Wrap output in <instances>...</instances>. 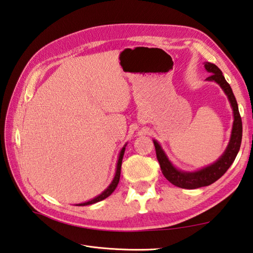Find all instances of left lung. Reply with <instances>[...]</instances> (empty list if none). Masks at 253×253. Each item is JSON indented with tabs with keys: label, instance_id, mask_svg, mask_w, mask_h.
Returning <instances> with one entry per match:
<instances>
[{
	"label": "left lung",
	"instance_id": "obj_1",
	"mask_svg": "<svg viewBox=\"0 0 253 253\" xmlns=\"http://www.w3.org/2000/svg\"><path fill=\"white\" fill-rule=\"evenodd\" d=\"M205 69L207 72L211 73V76L206 79L207 81H214L222 88V91L228 97L230 105L234 112V125H232L231 136L228 146H227L225 152L222 153L221 157L212 165L203 168V169L194 172H184L172 165L171 161L168 159L165 151L162 150L161 146L158 143L157 140H153L156 148L157 159L159 161L161 171L166 179L171 182L173 185L181 189H199L202 186L211 185L212 183L225 174L226 171L229 169V167L235 161L241 145L242 138V122L238 110V104H237L236 97L232 93V90L228 82L226 81L225 77L222 76L220 69L214 63L206 62Z\"/></svg>",
	"mask_w": 253,
	"mask_h": 253
}]
</instances>
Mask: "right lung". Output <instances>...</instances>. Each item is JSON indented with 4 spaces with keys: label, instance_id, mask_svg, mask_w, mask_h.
Masks as SVG:
<instances>
[{
    "label": "right lung",
    "instance_id": "obj_1",
    "mask_svg": "<svg viewBox=\"0 0 253 253\" xmlns=\"http://www.w3.org/2000/svg\"><path fill=\"white\" fill-rule=\"evenodd\" d=\"M126 149V145L123 147V149L120 152V157H118V161H117V167H116V173H115V176H114V179L112 181V183L110 184V186L107 187V189L104 191L102 194H100L96 197H94L93 200L85 202V203H81V204H78V206H85V205H91L94 204V203H97L100 201L105 200L106 197L110 196L112 193L115 191V189L117 187L118 182H120V177H121V168H122V161H123V157H124V152H125Z\"/></svg>",
    "mask_w": 253,
    "mask_h": 253
}]
</instances>
